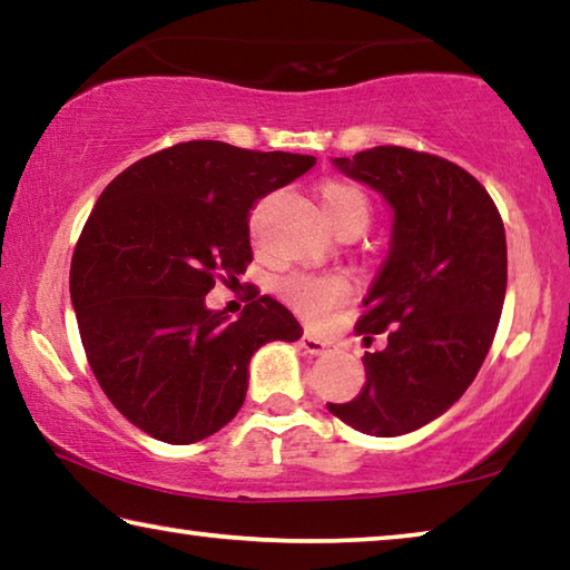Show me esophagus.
I'll use <instances>...</instances> for the list:
<instances>
[{"label": "esophagus", "mask_w": 570, "mask_h": 570, "mask_svg": "<svg viewBox=\"0 0 570 570\" xmlns=\"http://www.w3.org/2000/svg\"><path fill=\"white\" fill-rule=\"evenodd\" d=\"M302 346L308 354H324L326 350H330V342H324L322 336H316V334H304Z\"/></svg>", "instance_id": "1"}]
</instances>
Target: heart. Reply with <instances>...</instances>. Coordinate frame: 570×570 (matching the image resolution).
Masks as SVG:
<instances>
[{
    "label": "heart",
    "mask_w": 570,
    "mask_h": 570,
    "mask_svg": "<svg viewBox=\"0 0 570 570\" xmlns=\"http://www.w3.org/2000/svg\"><path fill=\"white\" fill-rule=\"evenodd\" d=\"M324 216L330 224H340V220H356L362 228L370 220V200H366L360 188L350 186L342 180L324 183L320 190ZM278 292L286 298V304L304 316L308 322H322L330 308L336 306L346 296V284L340 276H312V274H296L288 276L278 286Z\"/></svg>",
    "instance_id": "obj_1"
}]
</instances>
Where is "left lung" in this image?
Instances as JSON below:
<instances>
[{
    "label": "left lung",
    "instance_id": "1",
    "mask_svg": "<svg viewBox=\"0 0 570 570\" xmlns=\"http://www.w3.org/2000/svg\"><path fill=\"white\" fill-rule=\"evenodd\" d=\"M332 163L387 200L392 236L356 322L360 334L387 332V346L364 354L362 392L326 407L364 435H407L485 362L508 286L503 218L468 170L430 153L377 146Z\"/></svg>",
    "mask_w": 570,
    "mask_h": 570
}]
</instances>
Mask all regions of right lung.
<instances>
[{
    "mask_svg": "<svg viewBox=\"0 0 570 570\" xmlns=\"http://www.w3.org/2000/svg\"><path fill=\"white\" fill-rule=\"evenodd\" d=\"M314 163L190 140L132 163L100 193L75 246L70 296L102 392L150 438L190 445L214 435L244 404L258 346L304 334L272 296L230 320L206 294L254 258L256 200Z\"/></svg>",
    "mask_w": 570,
    "mask_h": 570,
    "instance_id": "add662e5",
    "label": "right lung"
}]
</instances>
